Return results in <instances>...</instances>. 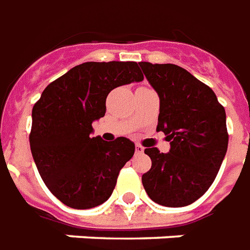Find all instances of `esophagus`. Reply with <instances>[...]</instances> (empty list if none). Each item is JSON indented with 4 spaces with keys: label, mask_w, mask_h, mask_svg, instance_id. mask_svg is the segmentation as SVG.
Segmentation results:
<instances>
[{
    "label": "esophagus",
    "mask_w": 250,
    "mask_h": 250,
    "mask_svg": "<svg viewBox=\"0 0 250 250\" xmlns=\"http://www.w3.org/2000/svg\"><path fill=\"white\" fill-rule=\"evenodd\" d=\"M136 152L137 153H143L144 152V146H141L140 144H136Z\"/></svg>",
    "instance_id": "obj_1"
}]
</instances>
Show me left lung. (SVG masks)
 Wrapping results in <instances>:
<instances>
[{"mask_svg":"<svg viewBox=\"0 0 250 250\" xmlns=\"http://www.w3.org/2000/svg\"><path fill=\"white\" fill-rule=\"evenodd\" d=\"M160 100L157 130L169 141V152L145 149L152 167L143 186L153 202L183 207L213 185L228 150L226 113L217 95L190 72L175 64L139 63Z\"/></svg>","mask_w":250,"mask_h":250,"instance_id":"obj_1","label":"left lung"}]
</instances>
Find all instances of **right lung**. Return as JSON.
Masks as SVG:
<instances>
[{"instance_id":"1","label":"right lung","mask_w":250,"mask_h":250,"mask_svg":"<svg viewBox=\"0 0 250 250\" xmlns=\"http://www.w3.org/2000/svg\"><path fill=\"white\" fill-rule=\"evenodd\" d=\"M144 79L136 62H87L49 83L32 109L31 152L48 190L65 206L84 210L110 198L134 143L93 137L113 88Z\"/></svg>"}]
</instances>
